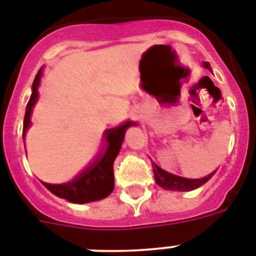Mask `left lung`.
<instances>
[{
  "mask_svg": "<svg viewBox=\"0 0 256 256\" xmlns=\"http://www.w3.org/2000/svg\"><path fill=\"white\" fill-rule=\"evenodd\" d=\"M204 67L208 68V70H212L209 62H204ZM152 166L157 185L161 186L162 189L173 190V192H189V190L197 189L205 182H208L212 176V173H210V174H208L206 177H202V178H185V177H180V176L172 174L169 172L164 170L156 164L152 162Z\"/></svg>",
  "mask_w": 256,
  "mask_h": 256,
  "instance_id": "left-lung-1",
  "label": "left lung"
}]
</instances>
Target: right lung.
I'll return each mask as SVG.
<instances>
[{
    "mask_svg": "<svg viewBox=\"0 0 256 256\" xmlns=\"http://www.w3.org/2000/svg\"><path fill=\"white\" fill-rule=\"evenodd\" d=\"M42 78V68L38 71L36 79L32 82V96L26 106L24 118V136L26 130L32 124L30 116H32V107L36 106L38 100V88L40 84ZM134 122H126L122 126L108 130L106 132V149L103 154L95 161L90 168H87L83 173L78 174L70 182L66 184H47L44 182L47 189L56 197L64 198L72 204H88V202L99 201L103 198L108 197L114 190L115 186V178H114V161L118 157L120 148H122L124 134L126 128L134 126Z\"/></svg>",
    "mask_w": 256,
    "mask_h": 256,
    "instance_id": "1",
    "label": "right lung"
}]
</instances>
